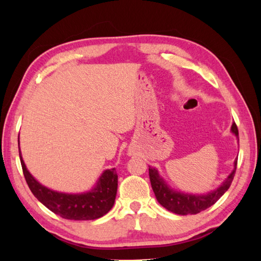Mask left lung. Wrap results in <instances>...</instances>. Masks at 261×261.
Segmentation results:
<instances>
[{"instance_id": "obj_1", "label": "left lung", "mask_w": 261, "mask_h": 261, "mask_svg": "<svg viewBox=\"0 0 261 261\" xmlns=\"http://www.w3.org/2000/svg\"><path fill=\"white\" fill-rule=\"evenodd\" d=\"M231 130L239 139V129L235 123L232 124ZM236 165H238V160L234 161V170L230 173V175L223 181L222 185L206 195H193L174 191L160 176L158 170L151 167H149V177L155 198L162 207L173 213H176V215H197L215 204L221 198V196L230 188L235 175Z\"/></svg>"}]
</instances>
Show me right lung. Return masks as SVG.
Returning a JSON list of instances; mask_svg holds the SVG:
<instances>
[{"mask_svg": "<svg viewBox=\"0 0 261 261\" xmlns=\"http://www.w3.org/2000/svg\"><path fill=\"white\" fill-rule=\"evenodd\" d=\"M19 158L23 176L31 193L55 215L67 220H94L107 215L113 207L117 192V174L115 169L106 170L102 173L97 185L91 191L82 194H66L52 191L39 183L27 170L20 149Z\"/></svg>", "mask_w": 261, "mask_h": 261, "instance_id": "obj_1", "label": "right lung"}]
</instances>
